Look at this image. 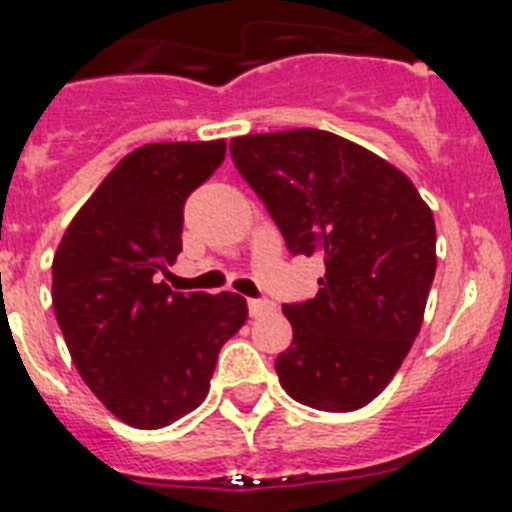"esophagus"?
Returning a JSON list of instances; mask_svg holds the SVG:
<instances>
[{
	"instance_id": "obj_1",
	"label": "esophagus",
	"mask_w": 512,
	"mask_h": 512,
	"mask_svg": "<svg viewBox=\"0 0 512 512\" xmlns=\"http://www.w3.org/2000/svg\"><path fill=\"white\" fill-rule=\"evenodd\" d=\"M247 309H250V317L257 319V317H265V314H270V311L275 309V304L268 299H250Z\"/></svg>"
}]
</instances>
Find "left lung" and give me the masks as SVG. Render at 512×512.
Here are the masks:
<instances>
[{"label": "left lung", "mask_w": 512, "mask_h": 512, "mask_svg": "<svg viewBox=\"0 0 512 512\" xmlns=\"http://www.w3.org/2000/svg\"><path fill=\"white\" fill-rule=\"evenodd\" d=\"M239 175L291 255L324 257L314 299L286 304L291 348L275 371L288 397L324 412L376 399L420 332L435 278V221L410 177L317 128L229 144Z\"/></svg>", "instance_id": "1"}]
</instances>
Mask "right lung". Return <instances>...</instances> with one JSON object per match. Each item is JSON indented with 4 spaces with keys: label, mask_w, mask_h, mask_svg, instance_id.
<instances>
[{
    "label": "right lung",
    "mask_w": 512,
    "mask_h": 512,
    "mask_svg": "<svg viewBox=\"0 0 512 512\" xmlns=\"http://www.w3.org/2000/svg\"><path fill=\"white\" fill-rule=\"evenodd\" d=\"M226 141L146 144L79 208L53 255V311L84 384L118 420L157 430L206 399L219 350L247 319L237 293H175L188 195Z\"/></svg>",
    "instance_id": "right-lung-1"
}]
</instances>
